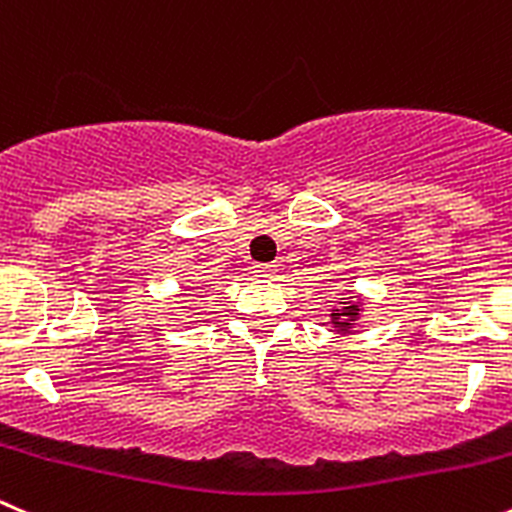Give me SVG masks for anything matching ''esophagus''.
Here are the masks:
<instances>
[{"label": "esophagus", "mask_w": 512, "mask_h": 512, "mask_svg": "<svg viewBox=\"0 0 512 512\" xmlns=\"http://www.w3.org/2000/svg\"><path fill=\"white\" fill-rule=\"evenodd\" d=\"M253 274L261 276V279H269V276L276 274V266L274 264H256L253 266Z\"/></svg>", "instance_id": "34e87169"}]
</instances>
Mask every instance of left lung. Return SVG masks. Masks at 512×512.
I'll return each instance as SVG.
<instances>
[{
    "instance_id": "8db88e82",
    "label": "left lung",
    "mask_w": 512,
    "mask_h": 512,
    "mask_svg": "<svg viewBox=\"0 0 512 512\" xmlns=\"http://www.w3.org/2000/svg\"><path fill=\"white\" fill-rule=\"evenodd\" d=\"M342 304H347V301H342ZM357 311H359V309H354V306H349V309H344L342 314H334V319H339V321H334V324H344L342 316H354V314H357Z\"/></svg>"
}]
</instances>
